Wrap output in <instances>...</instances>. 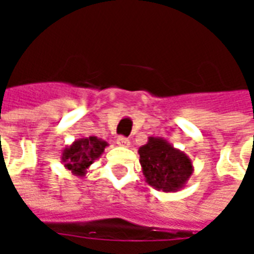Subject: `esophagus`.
<instances>
[{"instance_id":"esophagus-1","label":"esophagus","mask_w":254,"mask_h":254,"mask_svg":"<svg viewBox=\"0 0 254 254\" xmlns=\"http://www.w3.org/2000/svg\"><path fill=\"white\" fill-rule=\"evenodd\" d=\"M117 144H118L120 147H129V145H130V141H129L127 137L120 136V137L117 138Z\"/></svg>"}]
</instances>
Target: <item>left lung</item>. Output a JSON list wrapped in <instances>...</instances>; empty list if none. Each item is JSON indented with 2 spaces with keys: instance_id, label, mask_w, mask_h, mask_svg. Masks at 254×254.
<instances>
[{
  "instance_id": "1",
  "label": "left lung",
  "mask_w": 254,
  "mask_h": 254,
  "mask_svg": "<svg viewBox=\"0 0 254 254\" xmlns=\"http://www.w3.org/2000/svg\"><path fill=\"white\" fill-rule=\"evenodd\" d=\"M138 155L145 182L156 190L178 191L187 187L194 170L190 158L162 137H148Z\"/></svg>"
}]
</instances>
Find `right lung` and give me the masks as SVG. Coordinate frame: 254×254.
I'll use <instances>...</instances> for the list:
<instances>
[{"label": "right lung", "mask_w": 254, "mask_h": 254, "mask_svg": "<svg viewBox=\"0 0 254 254\" xmlns=\"http://www.w3.org/2000/svg\"><path fill=\"white\" fill-rule=\"evenodd\" d=\"M107 145V141L95 136L77 138L61 151V162L66 170L72 171L73 176L84 177L91 165L105 152Z\"/></svg>", "instance_id": "obj_1"}]
</instances>
